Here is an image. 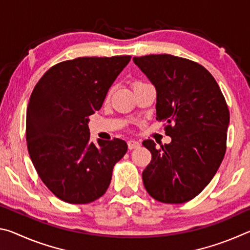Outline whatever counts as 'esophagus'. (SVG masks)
Instances as JSON below:
<instances>
[{
    "label": "esophagus",
    "instance_id": "obj_1",
    "mask_svg": "<svg viewBox=\"0 0 250 250\" xmlns=\"http://www.w3.org/2000/svg\"><path fill=\"white\" fill-rule=\"evenodd\" d=\"M140 146V143L138 141H134V140H130L128 141V147L129 150H133V149H137V147Z\"/></svg>",
    "mask_w": 250,
    "mask_h": 250
}]
</instances>
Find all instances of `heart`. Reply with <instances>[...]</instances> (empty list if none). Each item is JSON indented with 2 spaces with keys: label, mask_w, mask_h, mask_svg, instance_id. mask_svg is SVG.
I'll return each instance as SVG.
<instances>
[{
  "label": "heart",
  "mask_w": 250,
  "mask_h": 250,
  "mask_svg": "<svg viewBox=\"0 0 250 250\" xmlns=\"http://www.w3.org/2000/svg\"><path fill=\"white\" fill-rule=\"evenodd\" d=\"M140 83H140V82H137V83H133V87L138 86V84H140ZM111 92H112V89H110V90L108 91V94H107V99H109V98H110V96H111Z\"/></svg>",
  "instance_id": "heart-1"
}]
</instances>
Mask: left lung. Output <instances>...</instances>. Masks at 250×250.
I'll return each mask as SVG.
<instances>
[{
	"mask_svg": "<svg viewBox=\"0 0 250 250\" xmlns=\"http://www.w3.org/2000/svg\"><path fill=\"white\" fill-rule=\"evenodd\" d=\"M156 89V120L171 143L142 142L152 160L142 173L146 192L167 204L193 200L216 174L226 152L229 110L206 68L168 54L134 57Z\"/></svg>",
	"mask_w": 250,
	"mask_h": 250,
	"instance_id": "8db88e82",
	"label": "left lung"
}]
</instances>
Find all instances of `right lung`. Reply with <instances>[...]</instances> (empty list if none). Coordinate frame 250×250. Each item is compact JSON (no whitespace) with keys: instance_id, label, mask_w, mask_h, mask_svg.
Wrapping results in <instances>:
<instances>
[{"instance_id":"1","label":"right lung","mask_w":250,"mask_h":250,"mask_svg":"<svg viewBox=\"0 0 250 250\" xmlns=\"http://www.w3.org/2000/svg\"><path fill=\"white\" fill-rule=\"evenodd\" d=\"M130 59L125 55L58 62L34 87L26 111L28 153L41 180L59 200H98L128 150L120 139L90 142L88 121Z\"/></svg>"}]
</instances>
